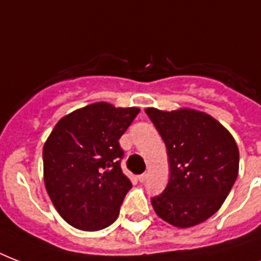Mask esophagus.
Returning <instances> with one entry per match:
<instances>
[{
	"label": "esophagus",
	"mask_w": 261,
	"mask_h": 261,
	"mask_svg": "<svg viewBox=\"0 0 261 261\" xmlns=\"http://www.w3.org/2000/svg\"><path fill=\"white\" fill-rule=\"evenodd\" d=\"M146 178H147V174H146V173H142V174H139V176H138V180H139V181H141V182L145 181Z\"/></svg>",
	"instance_id": "34e87169"
}]
</instances>
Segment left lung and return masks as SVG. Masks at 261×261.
I'll use <instances>...</instances> for the list:
<instances>
[{
  "label": "left lung",
  "instance_id": "left-lung-1",
  "mask_svg": "<svg viewBox=\"0 0 261 261\" xmlns=\"http://www.w3.org/2000/svg\"><path fill=\"white\" fill-rule=\"evenodd\" d=\"M165 142L171 165L167 188L151 199L155 214L184 229L204 222L222 206L239 174L233 135L206 112L146 108Z\"/></svg>",
  "mask_w": 261,
  "mask_h": 261
}]
</instances>
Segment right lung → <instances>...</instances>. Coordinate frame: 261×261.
Wrapping results in <instances>:
<instances>
[{
	"label": "right lung",
	"mask_w": 261,
	"mask_h": 261,
	"mask_svg": "<svg viewBox=\"0 0 261 261\" xmlns=\"http://www.w3.org/2000/svg\"><path fill=\"white\" fill-rule=\"evenodd\" d=\"M139 108L93 102L63 116L43 146V176L59 215L75 229L101 230L116 221L131 181L119 139Z\"/></svg>",
	"instance_id": "add662e5"
}]
</instances>
